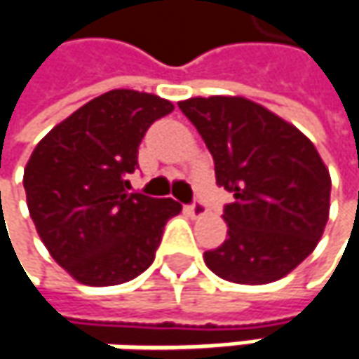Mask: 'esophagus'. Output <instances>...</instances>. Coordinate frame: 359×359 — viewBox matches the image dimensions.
<instances>
[{
	"label": "esophagus",
	"instance_id": "esophagus-1",
	"mask_svg": "<svg viewBox=\"0 0 359 359\" xmlns=\"http://www.w3.org/2000/svg\"><path fill=\"white\" fill-rule=\"evenodd\" d=\"M189 213L193 215V217H203V215H208V205L203 203V201H195L193 205H189Z\"/></svg>",
	"mask_w": 359,
	"mask_h": 359
}]
</instances>
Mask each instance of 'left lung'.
<instances>
[{"label": "left lung", "mask_w": 359, "mask_h": 359, "mask_svg": "<svg viewBox=\"0 0 359 359\" xmlns=\"http://www.w3.org/2000/svg\"><path fill=\"white\" fill-rule=\"evenodd\" d=\"M180 111L213 156L215 182L234 193L228 238L205 265L232 283L263 285L294 271L316 248L331 201V175L292 123L243 96H195Z\"/></svg>", "instance_id": "left-lung-1"}]
</instances>
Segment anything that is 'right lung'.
Returning a JSON list of instances; mask_svg holds the SVG:
<instances>
[{"label":"right lung","instance_id":"add662e5","mask_svg":"<svg viewBox=\"0 0 359 359\" xmlns=\"http://www.w3.org/2000/svg\"><path fill=\"white\" fill-rule=\"evenodd\" d=\"M175 104L137 90L86 102L36 144L24 191L50 257L76 281L104 287L131 281L154 263L175 199L127 193L147 127Z\"/></svg>","mask_w":359,"mask_h":359}]
</instances>
